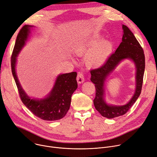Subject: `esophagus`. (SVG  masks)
I'll list each match as a JSON object with an SVG mask.
<instances>
[{"instance_id":"1","label":"esophagus","mask_w":157,"mask_h":157,"mask_svg":"<svg viewBox=\"0 0 157 157\" xmlns=\"http://www.w3.org/2000/svg\"><path fill=\"white\" fill-rule=\"evenodd\" d=\"M77 81L78 83H82L85 81V77H84V75H83V74L82 72H79L78 75H77Z\"/></svg>"}]
</instances>
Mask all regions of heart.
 Instances as JSON below:
<instances>
[{"label":"heart","mask_w":157,"mask_h":157,"mask_svg":"<svg viewBox=\"0 0 157 157\" xmlns=\"http://www.w3.org/2000/svg\"><path fill=\"white\" fill-rule=\"evenodd\" d=\"M100 36H95L89 40L77 42L74 48L75 53L79 56L85 57L86 65L90 68L97 67L105 63L113 50V44L110 41H102Z\"/></svg>","instance_id":"1"}]
</instances>
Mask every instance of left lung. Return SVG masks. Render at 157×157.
<instances>
[{"instance_id":"obj_1","label":"left lung","mask_w":157,"mask_h":157,"mask_svg":"<svg viewBox=\"0 0 157 157\" xmlns=\"http://www.w3.org/2000/svg\"><path fill=\"white\" fill-rule=\"evenodd\" d=\"M124 34L122 42L114 52L101 67L91 69V81L95 84L96 93L93 103L97 111L102 116L108 119L119 117L126 113L133 105L140 95L145 68V57L144 51L132 31L126 25H122ZM131 58L137 67V88L134 96L125 106H109L103 99L104 82L109 73L123 59Z\"/></svg>"}]
</instances>
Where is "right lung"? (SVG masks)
<instances>
[{
  "label": "right lung",
  "instance_id": "obj_1",
  "mask_svg": "<svg viewBox=\"0 0 157 157\" xmlns=\"http://www.w3.org/2000/svg\"><path fill=\"white\" fill-rule=\"evenodd\" d=\"M29 25H25L17 36L10 59L12 73L24 105L36 117L45 121H57L63 118L68 112L72 93L77 89V72H72L59 75L48 97L41 100L31 99L21 86L15 70L16 57L25 44L29 33Z\"/></svg>",
  "mask_w": 157,
  "mask_h": 157
}]
</instances>
